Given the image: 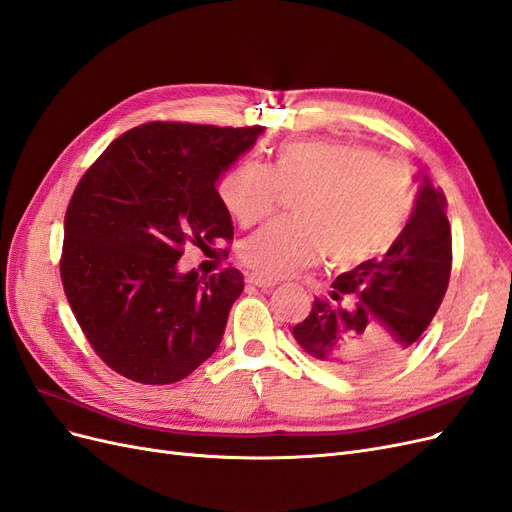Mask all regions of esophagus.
<instances>
[{"mask_svg":"<svg viewBox=\"0 0 512 512\" xmlns=\"http://www.w3.org/2000/svg\"><path fill=\"white\" fill-rule=\"evenodd\" d=\"M245 282L252 284V286H258V288H262V290L273 288V286L277 284L275 280H271V277H265V275H260V273H256V271L247 273V275H245Z\"/></svg>","mask_w":512,"mask_h":512,"instance_id":"34e87169","label":"esophagus"}]
</instances>
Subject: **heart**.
Returning a JSON list of instances; mask_svg holds the SVG:
<instances>
[{
  "label": "heart",
  "instance_id": "heart-1",
  "mask_svg": "<svg viewBox=\"0 0 512 512\" xmlns=\"http://www.w3.org/2000/svg\"><path fill=\"white\" fill-rule=\"evenodd\" d=\"M286 192H303L294 203L297 220H273L239 243L245 265L267 277L314 265L322 247L337 265L384 252L412 203L404 166L371 147L337 141L286 143L273 166L243 160L220 183L224 207L241 224L265 218Z\"/></svg>",
  "mask_w": 512,
  "mask_h": 512
}]
</instances>
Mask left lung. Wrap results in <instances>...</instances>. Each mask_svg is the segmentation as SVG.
I'll list each match as a JSON object with an SVG mask.
<instances>
[{
  "instance_id": "1",
  "label": "left lung",
  "mask_w": 512,
  "mask_h": 512,
  "mask_svg": "<svg viewBox=\"0 0 512 512\" xmlns=\"http://www.w3.org/2000/svg\"><path fill=\"white\" fill-rule=\"evenodd\" d=\"M453 237L442 190L423 175L412 215L380 258L335 277L292 327L297 344L342 376L391 369L425 333L444 299Z\"/></svg>"
}]
</instances>
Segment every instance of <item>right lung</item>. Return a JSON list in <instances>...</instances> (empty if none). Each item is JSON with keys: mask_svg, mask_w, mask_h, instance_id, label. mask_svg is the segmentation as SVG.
Listing matches in <instances>:
<instances>
[{"mask_svg": "<svg viewBox=\"0 0 512 512\" xmlns=\"http://www.w3.org/2000/svg\"><path fill=\"white\" fill-rule=\"evenodd\" d=\"M262 130L151 121L115 138L76 185L61 282L87 342L117 374L173 384L218 350L243 275L179 273L177 260L188 243L232 239L215 185Z\"/></svg>", "mask_w": 512, "mask_h": 512, "instance_id": "add662e5", "label": "right lung"}]
</instances>
